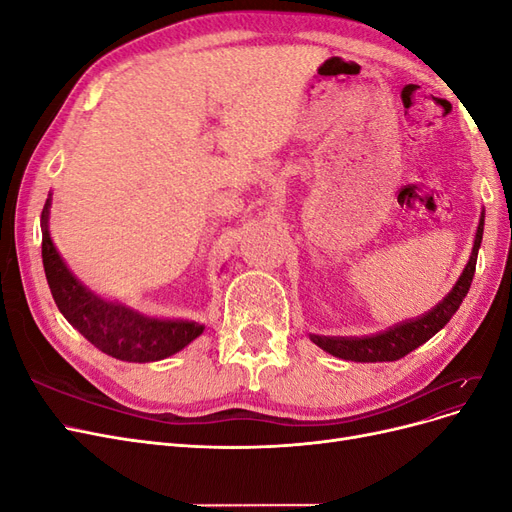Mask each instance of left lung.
Here are the masks:
<instances>
[{"label":"left lung","mask_w":512,"mask_h":512,"mask_svg":"<svg viewBox=\"0 0 512 512\" xmlns=\"http://www.w3.org/2000/svg\"><path fill=\"white\" fill-rule=\"evenodd\" d=\"M483 226H485V211L480 213L474 247L466 269L459 275L457 284L453 290L446 294V297L429 309L427 314L418 316L414 320L399 322L395 327L386 329L376 335L367 337H322V335H309L316 346H320L324 352L333 356H339L344 361H356V363H376V361H397L401 356H406L414 348L425 344L427 339L436 335L444 324L453 318V314L459 309L461 301L466 299L470 290L472 277L476 271V258H478V247L483 241Z\"/></svg>","instance_id":"obj_1"}]
</instances>
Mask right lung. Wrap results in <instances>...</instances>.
<instances>
[{"label": "right lung", "instance_id": "add662e5", "mask_svg": "<svg viewBox=\"0 0 512 512\" xmlns=\"http://www.w3.org/2000/svg\"><path fill=\"white\" fill-rule=\"evenodd\" d=\"M51 196L42 209V265L59 312L87 342L128 363L160 361L179 352L203 333L192 320H162L134 312L128 305L104 301L87 290L66 267L49 235Z\"/></svg>", "mask_w": 512, "mask_h": 512}]
</instances>
